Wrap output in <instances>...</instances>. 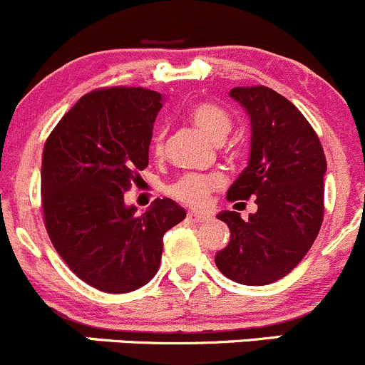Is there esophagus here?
<instances>
[{"label": "esophagus", "instance_id": "esophagus-1", "mask_svg": "<svg viewBox=\"0 0 365 365\" xmlns=\"http://www.w3.org/2000/svg\"><path fill=\"white\" fill-rule=\"evenodd\" d=\"M187 218H190L191 222H195V223H200V222H205V220H207L209 216L207 215H202V212L190 211V212H187Z\"/></svg>", "mask_w": 365, "mask_h": 365}]
</instances>
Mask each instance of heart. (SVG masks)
Returning <instances> with one entry per match:
<instances>
[{"mask_svg":"<svg viewBox=\"0 0 365 365\" xmlns=\"http://www.w3.org/2000/svg\"><path fill=\"white\" fill-rule=\"evenodd\" d=\"M190 118L191 122H193L195 128H197L202 135L207 136L209 140H212V142H222V140L229 135L230 128H232V120H230L229 113H227L223 108L216 106V104H195L190 111ZM153 149L154 153H161V135L154 136ZM220 186H223V178L220 174H190L179 179V181L170 187V193L174 195L178 200H181L182 204L202 209L209 205L211 191Z\"/></svg>","mask_w":365,"mask_h":365,"instance_id":"1","label":"heart"}]
</instances>
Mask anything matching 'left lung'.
Segmentation results:
<instances>
[{
  "mask_svg": "<svg viewBox=\"0 0 365 365\" xmlns=\"http://www.w3.org/2000/svg\"><path fill=\"white\" fill-rule=\"evenodd\" d=\"M250 117L248 167L227 191L229 200L255 198L257 211L241 218L218 212L230 241L215 262L227 279L266 286L286 277L312 247L323 223V147L291 101L268 86L229 92Z\"/></svg>",
  "mask_w": 365,
  "mask_h": 365,
  "instance_id": "1",
  "label": "left lung"
}]
</instances>
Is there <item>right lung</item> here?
Instances as JSON below:
<instances>
[{
	"label": "right lung",
	"instance_id": "1",
	"mask_svg": "<svg viewBox=\"0 0 365 365\" xmlns=\"http://www.w3.org/2000/svg\"><path fill=\"white\" fill-rule=\"evenodd\" d=\"M163 97L138 86L83 96L53 129L42 156L46 230L65 264L104 293H129L160 269L163 236L186 218L172 198L143 215L124 193L149 165Z\"/></svg>",
	"mask_w": 365,
	"mask_h": 365
}]
</instances>
